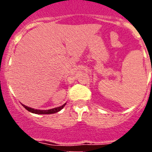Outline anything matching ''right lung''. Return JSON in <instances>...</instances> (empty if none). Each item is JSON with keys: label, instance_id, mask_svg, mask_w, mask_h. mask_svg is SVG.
I'll use <instances>...</instances> for the list:
<instances>
[{"label": "right lung", "instance_id": "1", "mask_svg": "<svg viewBox=\"0 0 152 152\" xmlns=\"http://www.w3.org/2000/svg\"><path fill=\"white\" fill-rule=\"evenodd\" d=\"M65 104H66V103L63 104V105L61 106V107H56V108L51 109V110H37V109L31 108V107H27V106H25L24 104H22V105H23V107H25V108H26V110H27L29 112L33 113H35V114H52V113H56L59 112L61 110H62V109L64 108V107L65 106Z\"/></svg>", "mask_w": 152, "mask_h": 152}]
</instances>
